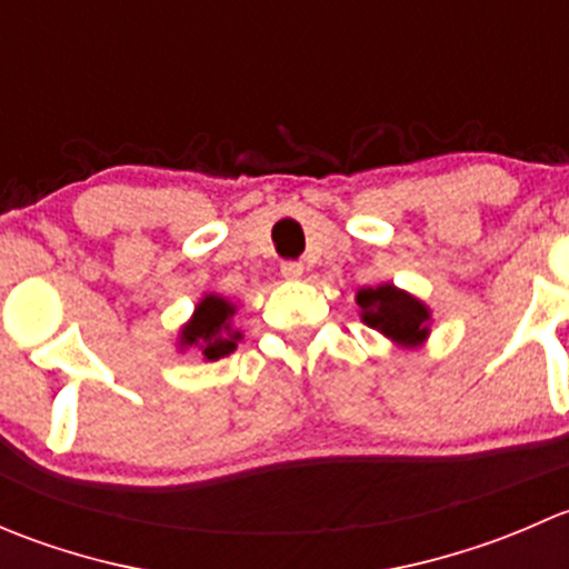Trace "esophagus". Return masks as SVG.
Here are the masks:
<instances>
[{
  "label": "esophagus",
  "instance_id": "34e87169",
  "mask_svg": "<svg viewBox=\"0 0 569 569\" xmlns=\"http://www.w3.org/2000/svg\"><path fill=\"white\" fill-rule=\"evenodd\" d=\"M302 272H306V267H302L300 261H283V263H280V274H283L286 280H300Z\"/></svg>",
  "mask_w": 569,
  "mask_h": 569
}]
</instances>
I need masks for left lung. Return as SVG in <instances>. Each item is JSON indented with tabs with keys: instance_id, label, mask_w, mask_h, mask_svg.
Segmentation results:
<instances>
[{
	"instance_id": "8db88e82",
	"label": "left lung",
	"mask_w": 569,
	"mask_h": 569,
	"mask_svg": "<svg viewBox=\"0 0 569 569\" xmlns=\"http://www.w3.org/2000/svg\"><path fill=\"white\" fill-rule=\"evenodd\" d=\"M360 317L369 327L386 332L388 338L399 343H418L427 338L429 311L405 291L393 289L391 283L377 286V289H363L358 295Z\"/></svg>"
}]
</instances>
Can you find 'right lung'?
Returning a JSON list of instances; mask_svg holds the SVG:
<instances>
[{
    "instance_id": "add662e5",
    "label": "right lung",
    "mask_w": 569,
    "mask_h": 569,
    "mask_svg": "<svg viewBox=\"0 0 569 569\" xmlns=\"http://www.w3.org/2000/svg\"><path fill=\"white\" fill-rule=\"evenodd\" d=\"M233 317V306L222 297H206L194 311V319L183 327V347H198L206 360H220L237 349L239 332L231 330L228 319Z\"/></svg>"
}]
</instances>
